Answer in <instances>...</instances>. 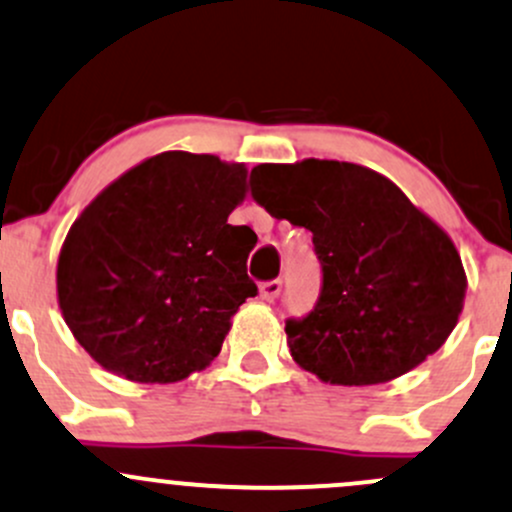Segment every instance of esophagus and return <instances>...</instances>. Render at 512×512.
I'll return each mask as SVG.
<instances>
[{"instance_id":"34e87169","label":"esophagus","mask_w":512,"mask_h":512,"mask_svg":"<svg viewBox=\"0 0 512 512\" xmlns=\"http://www.w3.org/2000/svg\"><path fill=\"white\" fill-rule=\"evenodd\" d=\"M282 292V282L279 279H267V282L260 284V297L265 301H274Z\"/></svg>"}]
</instances>
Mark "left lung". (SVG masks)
I'll return each instance as SVG.
<instances>
[{
  "mask_svg": "<svg viewBox=\"0 0 512 512\" xmlns=\"http://www.w3.org/2000/svg\"><path fill=\"white\" fill-rule=\"evenodd\" d=\"M250 186L267 213L311 230L321 262L314 309L284 326L301 368L333 385H378L439 351L464 309V265L390 179L304 159L255 166Z\"/></svg>",
  "mask_w": 512,
  "mask_h": 512,
  "instance_id": "8db88e82",
  "label": "left lung"
}]
</instances>
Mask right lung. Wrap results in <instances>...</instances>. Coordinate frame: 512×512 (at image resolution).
Returning <instances> with one entry per match:
<instances>
[{
    "instance_id": "1",
    "label": "right lung",
    "mask_w": 512,
    "mask_h": 512,
    "mask_svg": "<svg viewBox=\"0 0 512 512\" xmlns=\"http://www.w3.org/2000/svg\"><path fill=\"white\" fill-rule=\"evenodd\" d=\"M245 179V166L213 154L164 152L80 213L58 257V304L102 368L176 383L220 353L230 316L257 294V235L228 223Z\"/></svg>"
}]
</instances>
